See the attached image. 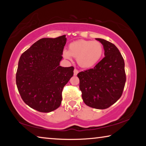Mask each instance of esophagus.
<instances>
[{
    "instance_id": "esophagus-1",
    "label": "esophagus",
    "mask_w": 146,
    "mask_h": 146,
    "mask_svg": "<svg viewBox=\"0 0 146 146\" xmlns=\"http://www.w3.org/2000/svg\"><path fill=\"white\" fill-rule=\"evenodd\" d=\"M78 73V70H76V69H75L74 70V75H76Z\"/></svg>"
}]
</instances>
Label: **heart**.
Returning a JSON list of instances; mask_svg holds the SVG:
<instances>
[{"label": "heart", "mask_w": 146, "mask_h": 146, "mask_svg": "<svg viewBox=\"0 0 146 146\" xmlns=\"http://www.w3.org/2000/svg\"><path fill=\"white\" fill-rule=\"evenodd\" d=\"M103 53V45L99 41L78 40L70 43L68 51L64 50L63 55L67 59L75 57L80 67L89 68L100 61Z\"/></svg>", "instance_id": "obj_1"}]
</instances>
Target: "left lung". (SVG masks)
Instances as JSON below:
<instances>
[{
  "mask_svg": "<svg viewBox=\"0 0 146 146\" xmlns=\"http://www.w3.org/2000/svg\"><path fill=\"white\" fill-rule=\"evenodd\" d=\"M104 49L102 60L93 68L78 73L83 101L91 108L104 110L119 99L126 81L124 60L115 44L102 38Z\"/></svg>",
  "mask_w": 146,
  "mask_h": 146,
  "instance_id": "left-lung-1",
  "label": "left lung"
}]
</instances>
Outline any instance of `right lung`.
I'll return each mask as SVG.
<instances>
[{"instance_id":"obj_1","label":"right lung","mask_w":146,"mask_h":146,"mask_svg":"<svg viewBox=\"0 0 146 146\" xmlns=\"http://www.w3.org/2000/svg\"><path fill=\"white\" fill-rule=\"evenodd\" d=\"M66 40V35L41 38L20 57L17 89L24 102L39 112L53 111L60 106L63 88L73 75V66H60Z\"/></svg>"}]
</instances>
